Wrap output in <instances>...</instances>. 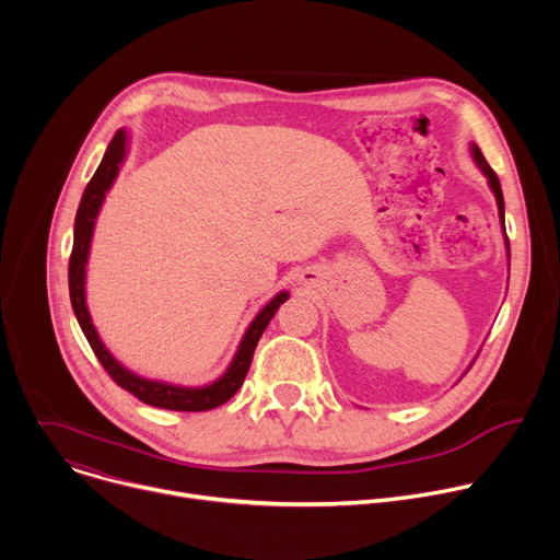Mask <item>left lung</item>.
I'll return each mask as SVG.
<instances>
[{"label": "left lung", "instance_id": "obj_1", "mask_svg": "<svg viewBox=\"0 0 560 560\" xmlns=\"http://www.w3.org/2000/svg\"><path fill=\"white\" fill-rule=\"evenodd\" d=\"M471 156H474V162L478 164V168H481V171H483V175L488 177V184H490V188H492V192H494V197H497V203H499V217H501V223H503V230H505V201H503L501 182H499L497 173L492 171V166L486 162L483 152L478 150V145H476V143H471ZM505 244H508V253H510V242H508V234H505Z\"/></svg>", "mask_w": 560, "mask_h": 560}]
</instances>
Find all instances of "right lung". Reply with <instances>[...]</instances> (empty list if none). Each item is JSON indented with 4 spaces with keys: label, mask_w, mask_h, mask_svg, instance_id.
<instances>
[{
    "label": "right lung",
    "mask_w": 560,
    "mask_h": 560,
    "mask_svg": "<svg viewBox=\"0 0 560 560\" xmlns=\"http://www.w3.org/2000/svg\"><path fill=\"white\" fill-rule=\"evenodd\" d=\"M126 156V132L117 130L113 141L108 143V150L102 159L100 168L95 171L93 179L89 182L82 201H79L77 217H74V242H72V253L68 261V288H70V303L74 310V316L79 326H82L95 357L104 365V370L110 374V378L135 394L139 401L152 408H164V410H177V412H206L212 408L223 406L225 401L236 394V389L244 385V378L250 370L253 354L257 350V343L268 328L270 318L279 310V305L288 299V292H279L250 324L246 330L242 346H238L230 368L221 378L206 387H182V385H171L162 381H150L143 376H137L135 372L126 370L121 363L115 361V357L104 348L86 307V292H84V279H86V261H89V250H91V238H93V228L97 212L102 208V201L113 186L119 166Z\"/></svg>",
    "instance_id": "obj_1"
}]
</instances>
